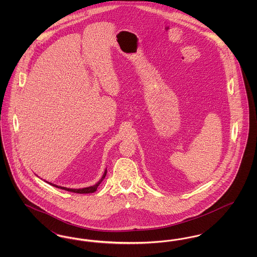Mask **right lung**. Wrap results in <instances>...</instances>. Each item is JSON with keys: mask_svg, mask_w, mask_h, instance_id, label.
Masks as SVG:
<instances>
[{"mask_svg": "<svg viewBox=\"0 0 257 257\" xmlns=\"http://www.w3.org/2000/svg\"><path fill=\"white\" fill-rule=\"evenodd\" d=\"M107 174V169L106 171H104V174L102 176V178L98 181L97 183L93 186H90V187H86V188H83V189H70V188H65V187H61V186H58V185H55V184L49 183L50 185L54 186V187H57V188H60L62 190H65V191H68V192H72V193H77V194H90V193H94L96 190H97L98 186L101 184V182L104 180L105 176ZM48 183V182H47Z\"/></svg>", "mask_w": 257, "mask_h": 257, "instance_id": "obj_1", "label": "right lung"}]
</instances>
